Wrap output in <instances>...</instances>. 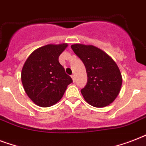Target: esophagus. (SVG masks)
Listing matches in <instances>:
<instances>
[{
  "instance_id": "obj_1",
  "label": "esophagus",
  "mask_w": 146,
  "mask_h": 146,
  "mask_svg": "<svg viewBox=\"0 0 146 146\" xmlns=\"http://www.w3.org/2000/svg\"><path fill=\"white\" fill-rule=\"evenodd\" d=\"M71 77H72V79H73V82H75V80H76L75 76H74V75H72V76H71Z\"/></svg>"
}]
</instances>
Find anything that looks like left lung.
Instances as JSON below:
<instances>
[{
  "label": "left lung",
  "mask_w": 146,
  "mask_h": 146,
  "mask_svg": "<svg viewBox=\"0 0 146 146\" xmlns=\"http://www.w3.org/2000/svg\"><path fill=\"white\" fill-rule=\"evenodd\" d=\"M71 48L86 66L87 83L81 93L92 106L102 108L115 100L122 76L117 65L106 53L93 45L73 44Z\"/></svg>",
  "instance_id": "obj_1"
}]
</instances>
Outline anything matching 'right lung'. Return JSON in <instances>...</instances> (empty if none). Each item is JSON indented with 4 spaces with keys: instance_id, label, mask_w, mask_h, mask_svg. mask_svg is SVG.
<instances>
[{
    "instance_id": "obj_1",
    "label": "right lung",
    "mask_w": 146,
    "mask_h": 146,
    "mask_svg": "<svg viewBox=\"0 0 146 146\" xmlns=\"http://www.w3.org/2000/svg\"><path fill=\"white\" fill-rule=\"evenodd\" d=\"M67 44H48L38 48L26 60L22 70V83L27 96L40 107L58 102L73 82L58 57Z\"/></svg>"
}]
</instances>
